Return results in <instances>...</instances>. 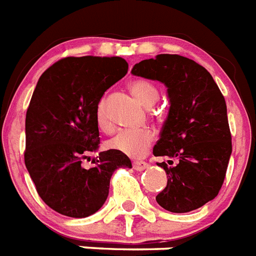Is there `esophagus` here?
Returning <instances> with one entry per match:
<instances>
[{
    "mask_svg": "<svg viewBox=\"0 0 256 256\" xmlns=\"http://www.w3.org/2000/svg\"><path fill=\"white\" fill-rule=\"evenodd\" d=\"M148 166H149L148 164L144 162V161H136V162H134V169L138 172L144 170V169H146Z\"/></svg>",
    "mask_w": 256,
    "mask_h": 256,
    "instance_id": "obj_1",
    "label": "esophagus"
}]
</instances>
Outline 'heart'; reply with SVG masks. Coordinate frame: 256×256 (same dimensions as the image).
Returning a JSON list of instances; mask_svg holds the SVG:
<instances>
[{
    "label": "heart",
    "mask_w": 256,
    "mask_h": 256,
    "mask_svg": "<svg viewBox=\"0 0 256 256\" xmlns=\"http://www.w3.org/2000/svg\"><path fill=\"white\" fill-rule=\"evenodd\" d=\"M128 88L132 95L138 100V103L142 104L144 107H152L160 96L156 86L145 79H134V80L130 82ZM95 120L96 126H99L100 130L110 132L112 130V122L107 115L104 99L100 100L98 104ZM153 138H154V134L149 128L122 130L110 141V148L115 149L126 156L140 158L148 152L149 146L153 142Z\"/></svg>",
    "instance_id": "obj_1"
}]
</instances>
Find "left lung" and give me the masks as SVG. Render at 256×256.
<instances>
[{"label":"left lung","mask_w":256,"mask_h":256,"mask_svg":"<svg viewBox=\"0 0 256 256\" xmlns=\"http://www.w3.org/2000/svg\"><path fill=\"white\" fill-rule=\"evenodd\" d=\"M132 74L164 83L170 103L153 154L177 157L178 162L157 164L168 178L157 204L172 212L201 208L220 193L232 156L224 95L205 67L177 54L141 60Z\"/></svg>","instance_id":"obj_1"}]
</instances>
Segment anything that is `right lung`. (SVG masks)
<instances>
[{
    "label": "right lung",
    "instance_id": "add662e5",
    "mask_svg": "<svg viewBox=\"0 0 256 256\" xmlns=\"http://www.w3.org/2000/svg\"><path fill=\"white\" fill-rule=\"evenodd\" d=\"M118 56L60 59L36 83L26 112L24 165L47 206L71 218L88 216L104 205L118 168H132L128 156L110 149L82 166L99 148L95 114L104 92L126 76Z\"/></svg>",
    "mask_w": 256,
    "mask_h": 256
}]
</instances>
